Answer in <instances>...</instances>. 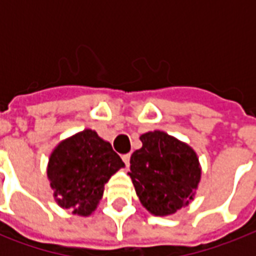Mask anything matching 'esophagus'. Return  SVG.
I'll list each match as a JSON object with an SVG mask.
<instances>
[{
    "mask_svg": "<svg viewBox=\"0 0 256 256\" xmlns=\"http://www.w3.org/2000/svg\"><path fill=\"white\" fill-rule=\"evenodd\" d=\"M122 160H124L126 166H128V164H130V154H124L122 156Z\"/></svg>",
    "mask_w": 256,
    "mask_h": 256,
    "instance_id": "esophagus-1",
    "label": "esophagus"
}]
</instances>
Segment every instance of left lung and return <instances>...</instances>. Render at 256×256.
<instances>
[{"label": "left lung", "mask_w": 256, "mask_h": 256, "mask_svg": "<svg viewBox=\"0 0 256 256\" xmlns=\"http://www.w3.org/2000/svg\"><path fill=\"white\" fill-rule=\"evenodd\" d=\"M142 148L130 158L132 180L140 203L164 216L187 206L200 179L198 156L190 146L164 132L140 136Z\"/></svg>", "instance_id": "obj_1"}]
</instances>
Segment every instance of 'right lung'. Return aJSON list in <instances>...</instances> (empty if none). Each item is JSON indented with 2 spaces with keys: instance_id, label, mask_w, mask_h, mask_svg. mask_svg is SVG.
Returning <instances> with one entry per match:
<instances>
[{
  "instance_id": "obj_1",
  "label": "right lung",
  "mask_w": 256,
  "mask_h": 256,
  "mask_svg": "<svg viewBox=\"0 0 256 256\" xmlns=\"http://www.w3.org/2000/svg\"><path fill=\"white\" fill-rule=\"evenodd\" d=\"M124 164L112 144L84 130L58 144L50 156L48 176L58 204L74 214H92L104 183Z\"/></svg>"
}]
</instances>
